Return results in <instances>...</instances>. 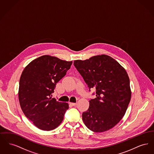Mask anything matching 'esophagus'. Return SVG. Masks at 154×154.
Instances as JSON below:
<instances>
[{"mask_svg": "<svg viewBox=\"0 0 154 154\" xmlns=\"http://www.w3.org/2000/svg\"><path fill=\"white\" fill-rule=\"evenodd\" d=\"M69 104H70V105H72V106H76L77 105V103H69Z\"/></svg>", "mask_w": 154, "mask_h": 154, "instance_id": "esophagus-1", "label": "esophagus"}]
</instances>
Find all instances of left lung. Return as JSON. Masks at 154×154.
<instances>
[{"mask_svg":"<svg viewBox=\"0 0 154 154\" xmlns=\"http://www.w3.org/2000/svg\"><path fill=\"white\" fill-rule=\"evenodd\" d=\"M74 66L89 91L96 89L95 98L89 100V109L82 114L84 124L94 132L112 128L124 116L131 98L130 81L126 70L106 55L74 60Z\"/></svg>","mask_w":154,"mask_h":154,"instance_id":"1","label":"left lung"}]
</instances>
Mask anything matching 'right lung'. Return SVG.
<instances>
[{
    "instance_id": "1",
    "label": "right lung",
    "mask_w": 154,
    "mask_h": 154,
    "mask_svg": "<svg viewBox=\"0 0 154 154\" xmlns=\"http://www.w3.org/2000/svg\"><path fill=\"white\" fill-rule=\"evenodd\" d=\"M73 62L43 55L24 69L19 83L18 98L25 116L38 129L49 131L62 122L67 103L51 97L57 83L66 74Z\"/></svg>"
}]
</instances>
